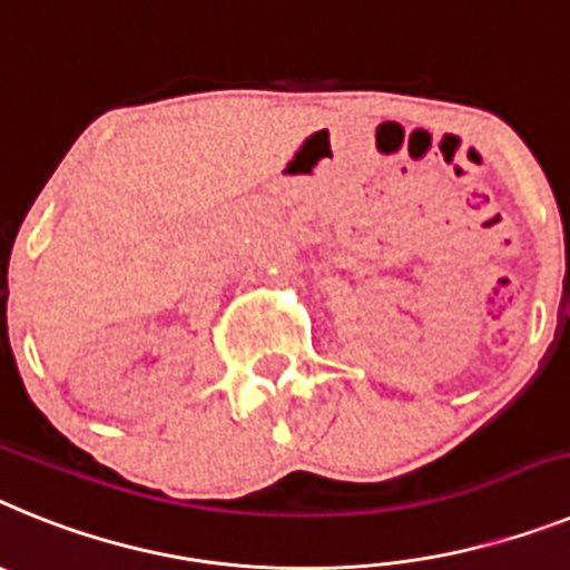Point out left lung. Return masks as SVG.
Returning <instances> with one entry per match:
<instances>
[{
  "mask_svg": "<svg viewBox=\"0 0 570 570\" xmlns=\"http://www.w3.org/2000/svg\"><path fill=\"white\" fill-rule=\"evenodd\" d=\"M562 309H570V266H568V272H566V286H562Z\"/></svg>",
  "mask_w": 570,
  "mask_h": 570,
  "instance_id": "8db88e82",
  "label": "left lung"
}]
</instances>
